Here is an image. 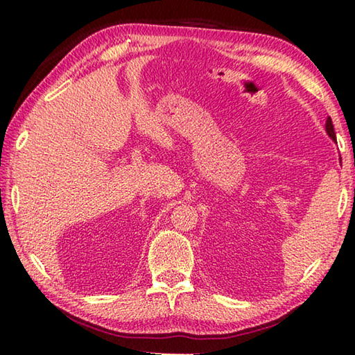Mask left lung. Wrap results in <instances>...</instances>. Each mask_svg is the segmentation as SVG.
<instances>
[{
	"mask_svg": "<svg viewBox=\"0 0 355 355\" xmlns=\"http://www.w3.org/2000/svg\"><path fill=\"white\" fill-rule=\"evenodd\" d=\"M326 131H327V135L332 137L334 141H336L335 131H334V123H332V119H330V117H327V120H326Z\"/></svg>",
	"mask_w": 355,
	"mask_h": 355,
	"instance_id": "obj_1",
	"label": "left lung"
}]
</instances>
